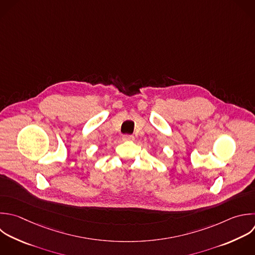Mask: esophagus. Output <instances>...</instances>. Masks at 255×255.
<instances>
[{"label": "esophagus", "instance_id": "1", "mask_svg": "<svg viewBox=\"0 0 255 255\" xmlns=\"http://www.w3.org/2000/svg\"><path fill=\"white\" fill-rule=\"evenodd\" d=\"M134 136L132 134H124L123 135V140H133Z\"/></svg>", "mask_w": 255, "mask_h": 255}]
</instances>
